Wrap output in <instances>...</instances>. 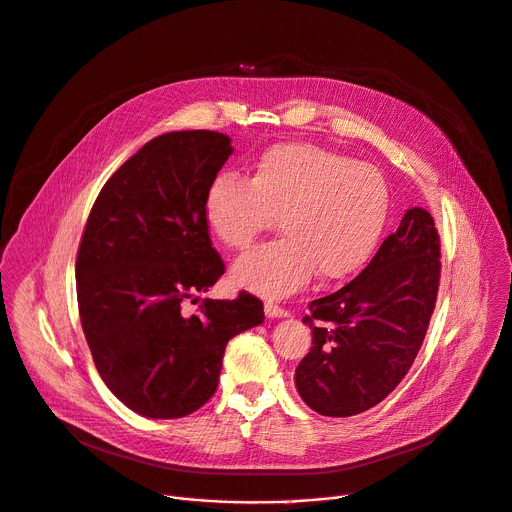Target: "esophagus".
<instances>
[{
	"label": "esophagus",
	"mask_w": 512,
	"mask_h": 512,
	"mask_svg": "<svg viewBox=\"0 0 512 512\" xmlns=\"http://www.w3.org/2000/svg\"><path fill=\"white\" fill-rule=\"evenodd\" d=\"M265 315L271 317V319H277V317H289V311L283 309V307H279V305L273 303V301H267V303H265Z\"/></svg>",
	"instance_id": "esophagus-1"
}]
</instances>
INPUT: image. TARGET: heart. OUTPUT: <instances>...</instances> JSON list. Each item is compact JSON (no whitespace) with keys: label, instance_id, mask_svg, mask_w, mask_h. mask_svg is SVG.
I'll return each mask as SVG.
<instances>
[{"label":"heart","instance_id":"obj_1","mask_svg":"<svg viewBox=\"0 0 512 512\" xmlns=\"http://www.w3.org/2000/svg\"><path fill=\"white\" fill-rule=\"evenodd\" d=\"M205 213L217 239L235 251H245L277 219L283 237L237 259L231 277L253 293L285 297L315 271L321 279H344L370 261L388 221L390 191L370 164L287 142L261 154L251 179L219 175Z\"/></svg>","mask_w":512,"mask_h":512}]
</instances>
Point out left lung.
<instances>
[{
  "label": "left lung",
  "mask_w": 512,
  "mask_h": 512,
  "mask_svg": "<svg viewBox=\"0 0 512 512\" xmlns=\"http://www.w3.org/2000/svg\"><path fill=\"white\" fill-rule=\"evenodd\" d=\"M440 237L428 211L408 209L368 267L309 303L313 346L295 370L303 402L346 418L380 404L414 364L440 285Z\"/></svg>",
  "instance_id": "1"
}]
</instances>
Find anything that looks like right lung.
Wrapping results in <instances>:
<instances>
[{
	"mask_svg": "<svg viewBox=\"0 0 512 512\" xmlns=\"http://www.w3.org/2000/svg\"><path fill=\"white\" fill-rule=\"evenodd\" d=\"M231 152V138L213 130L152 138L106 181L82 233L76 293L94 366L146 418H183L207 404L229 339L265 319L261 299L245 291L183 311L225 273L205 201Z\"/></svg>",
	"mask_w": 512,
	"mask_h": 512,
	"instance_id": "right-lung-1",
	"label": "right lung"
}]
</instances>
